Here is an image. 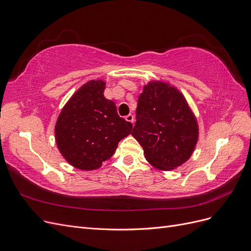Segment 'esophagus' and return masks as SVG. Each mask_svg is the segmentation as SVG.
<instances>
[{"label":"esophagus","instance_id":"obj_1","mask_svg":"<svg viewBox=\"0 0 251 251\" xmlns=\"http://www.w3.org/2000/svg\"><path fill=\"white\" fill-rule=\"evenodd\" d=\"M126 120L127 121V123L133 124L134 123V116L132 115V114H128V115L126 116Z\"/></svg>","mask_w":251,"mask_h":251}]
</instances>
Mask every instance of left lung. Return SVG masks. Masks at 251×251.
<instances>
[{"label":"left lung","mask_w":251,"mask_h":251,"mask_svg":"<svg viewBox=\"0 0 251 251\" xmlns=\"http://www.w3.org/2000/svg\"><path fill=\"white\" fill-rule=\"evenodd\" d=\"M132 136L155 169L172 171L191 158L198 142L199 126L186 98L176 87L161 80L144 85Z\"/></svg>","instance_id":"obj_1"}]
</instances>
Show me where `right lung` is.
<instances>
[{"label": "right lung", "mask_w": 251, "mask_h": 251, "mask_svg": "<svg viewBox=\"0 0 251 251\" xmlns=\"http://www.w3.org/2000/svg\"><path fill=\"white\" fill-rule=\"evenodd\" d=\"M104 89L101 78L87 81L66 102L55 124L59 153L81 171L100 169L133 128L119 117L115 102L103 96Z\"/></svg>", "instance_id": "obj_1"}]
</instances>
